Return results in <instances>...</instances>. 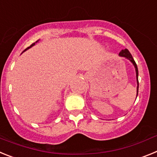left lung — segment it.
Returning a JSON list of instances; mask_svg holds the SVG:
<instances>
[{
  "label": "left lung",
  "mask_w": 157,
  "mask_h": 157,
  "mask_svg": "<svg viewBox=\"0 0 157 157\" xmlns=\"http://www.w3.org/2000/svg\"><path fill=\"white\" fill-rule=\"evenodd\" d=\"M119 56H121V57L126 58V59H127L128 60H130V61L132 63V64L134 65V68H135L136 80H137V85H138V86H137V96H136V98H137V97H138V66H137V64H136L134 58L132 57V56H131L130 52H129V50H128V49H127V48H125V49H122V50L120 51V53H119Z\"/></svg>",
  "instance_id": "left-lung-1"
}]
</instances>
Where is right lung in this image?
<instances>
[{"label":"right lung","instance_id":"1","mask_svg":"<svg viewBox=\"0 0 157 157\" xmlns=\"http://www.w3.org/2000/svg\"><path fill=\"white\" fill-rule=\"evenodd\" d=\"M38 41H39V40H37V41H35V42H34V43H33V44H32V45H30V46H29V47H28V48H26V49H25V50H24V51H23V52H25V51H27V49H29V48H31V47H33V46H34V45H35L36 43H37V42H38Z\"/></svg>","mask_w":157,"mask_h":157}]
</instances>
